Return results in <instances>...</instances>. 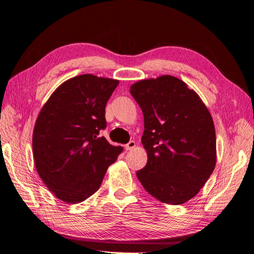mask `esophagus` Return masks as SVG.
<instances>
[{"label": "esophagus", "instance_id": "34e87169", "mask_svg": "<svg viewBox=\"0 0 254 254\" xmlns=\"http://www.w3.org/2000/svg\"><path fill=\"white\" fill-rule=\"evenodd\" d=\"M136 147V142L135 141H129L127 144H126L125 146V148H126V150H132V149H134Z\"/></svg>", "mask_w": 254, "mask_h": 254}]
</instances>
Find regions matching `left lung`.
I'll return each instance as SVG.
<instances>
[{
    "label": "left lung",
    "mask_w": 254,
    "mask_h": 254,
    "mask_svg": "<svg viewBox=\"0 0 254 254\" xmlns=\"http://www.w3.org/2000/svg\"><path fill=\"white\" fill-rule=\"evenodd\" d=\"M144 120L141 142L148 154L136 172L143 188L163 203L193 198L213 173L214 121L193 89L172 75L140 79L129 87Z\"/></svg>",
    "instance_id": "8db88e82"
}]
</instances>
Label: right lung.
I'll list each match as a JSON object with an SVG mask.
<instances>
[{
  "mask_svg": "<svg viewBox=\"0 0 254 254\" xmlns=\"http://www.w3.org/2000/svg\"><path fill=\"white\" fill-rule=\"evenodd\" d=\"M118 84L93 74L71 77L54 90L36 119V170L66 203H79L95 193L123 150L99 136L106 127L105 105Z\"/></svg>",
  "mask_w": 254,
  "mask_h": 254,
  "instance_id": "right-lung-1",
  "label": "right lung"
}]
</instances>
